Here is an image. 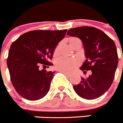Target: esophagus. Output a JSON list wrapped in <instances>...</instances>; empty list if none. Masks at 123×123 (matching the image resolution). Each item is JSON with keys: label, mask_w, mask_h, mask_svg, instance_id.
I'll return each instance as SVG.
<instances>
[{"label": "esophagus", "mask_w": 123, "mask_h": 123, "mask_svg": "<svg viewBox=\"0 0 123 123\" xmlns=\"http://www.w3.org/2000/svg\"><path fill=\"white\" fill-rule=\"evenodd\" d=\"M60 72H61V73H63L64 74H65V75H66V76H69V75H70V74H69V73H66V72H65V71H61Z\"/></svg>", "instance_id": "34e87169"}]
</instances>
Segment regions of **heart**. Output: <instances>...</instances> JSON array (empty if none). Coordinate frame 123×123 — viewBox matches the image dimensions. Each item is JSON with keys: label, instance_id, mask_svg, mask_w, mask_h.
I'll return each mask as SVG.
<instances>
[{"label": "heart", "instance_id": "1", "mask_svg": "<svg viewBox=\"0 0 123 123\" xmlns=\"http://www.w3.org/2000/svg\"><path fill=\"white\" fill-rule=\"evenodd\" d=\"M69 45L73 49H76L78 47L82 46V42L79 38L76 37H71L68 39ZM60 44H58L55 47L54 50V55L55 56L58 54ZM80 64L79 61L76 58H59L55 62V67L59 71H65V72H71L73 71L75 68L78 67Z\"/></svg>", "mask_w": 123, "mask_h": 123}]
</instances>
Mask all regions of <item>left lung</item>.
Segmentation results:
<instances>
[{
    "label": "left lung",
    "mask_w": 123,
    "mask_h": 123,
    "mask_svg": "<svg viewBox=\"0 0 123 123\" xmlns=\"http://www.w3.org/2000/svg\"><path fill=\"white\" fill-rule=\"evenodd\" d=\"M67 35L81 40L86 60L80 69L84 73L92 71L87 78L82 77L80 82L73 86L74 90L85 99L98 98L109 89L115 78L118 64L115 42L105 32L92 26L70 29Z\"/></svg>",
    "instance_id": "left-lung-1"
}]
</instances>
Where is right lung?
<instances>
[{
  "label": "right lung",
  "mask_w": 123,
  "mask_h": 123,
  "mask_svg": "<svg viewBox=\"0 0 123 123\" xmlns=\"http://www.w3.org/2000/svg\"><path fill=\"white\" fill-rule=\"evenodd\" d=\"M67 31H29L20 36L10 45L6 63L11 82L22 97L37 100L48 93L55 72L40 70L39 67L53 65L49 60L52 59L55 47Z\"/></svg>",
  "instance_id": "1"
}]
</instances>
